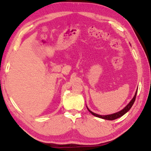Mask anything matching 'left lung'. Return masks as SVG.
Wrapping results in <instances>:
<instances>
[{
    "label": "left lung",
    "mask_w": 151,
    "mask_h": 151,
    "mask_svg": "<svg viewBox=\"0 0 151 151\" xmlns=\"http://www.w3.org/2000/svg\"><path fill=\"white\" fill-rule=\"evenodd\" d=\"M137 89H138V88H137V90H136V91H135V95H134V97H133V98L132 99V100H131L130 101H129V103H128V104L124 108L122 109V110H120L119 112H116V113H115L111 114H107V115H101V114H96L95 113H93V112L91 111L90 109H88V107H87V105H86V107L88 109V111H89L91 114H93V116H95L96 117L100 118V119H103L108 120H115V119H119V118L122 116L124 114H125L127 113V112L129 111V109L132 108V105H134V103L135 102V97H136V95H137Z\"/></svg>",
    "instance_id": "obj_1"
}]
</instances>
